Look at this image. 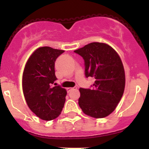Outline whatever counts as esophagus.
<instances>
[{"mask_svg":"<svg viewBox=\"0 0 149 149\" xmlns=\"http://www.w3.org/2000/svg\"><path fill=\"white\" fill-rule=\"evenodd\" d=\"M77 89V87H72V88H67V92H68V93H69V92H70L71 90H72V89Z\"/></svg>","mask_w":149,"mask_h":149,"instance_id":"1","label":"esophagus"}]
</instances>
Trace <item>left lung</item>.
I'll use <instances>...</instances> for the list:
<instances>
[{"mask_svg":"<svg viewBox=\"0 0 149 149\" xmlns=\"http://www.w3.org/2000/svg\"><path fill=\"white\" fill-rule=\"evenodd\" d=\"M83 57L85 76L95 79L90 89L80 88L78 104L84 113L96 119L110 115L123 95L125 75L123 64L108 45L92 42L74 51Z\"/></svg>","mask_w":149,"mask_h":149,"instance_id":"8db88e82","label":"left lung"}]
</instances>
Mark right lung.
I'll return each mask as SVG.
<instances>
[{"label":"right lung","mask_w":149,"mask_h":149,"mask_svg":"<svg viewBox=\"0 0 149 149\" xmlns=\"http://www.w3.org/2000/svg\"><path fill=\"white\" fill-rule=\"evenodd\" d=\"M64 52L51 47H42L34 51L27 60L22 77V87L29 108L41 119H56L61 113L67 92L56 81L54 64Z\"/></svg>","instance_id":"add662e5"}]
</instances>
